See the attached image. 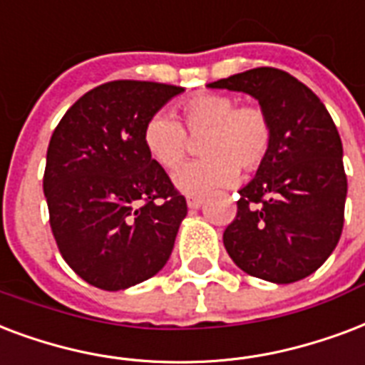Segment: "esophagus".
I'll return each instance as SVG.
<instances>
[{
    "label": "esophagus",
    "instance_id": "34e87169",
    "mask_svg": "<svg viewBox=\"0 0 365 365\" xmlns=\"http://www.w3.org/2000/svg\"><path fill=\"white\" fill-rule=\"evenodd\" d=\"M202 205L201 195H189L187 197V207L189 208H199Z\"/></svg>",
    "mask_w": 365,
    "mask_h": 365
}]
</instances>
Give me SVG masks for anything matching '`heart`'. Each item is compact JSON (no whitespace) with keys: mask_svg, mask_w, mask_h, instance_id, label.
Here are the masks:
<instances>
[{"mask_svg":"<svg viewBox=\"0 0 365 365\" xmlns=\"http://www.w3.org/2000/svg\"><path fill=\"white\" fill-rule=\"evenodd\" d=\"M178 113L182 122L168 115H153L143 124L141 141L155 163L176 170L191 151L187 133L193 139L202 138L205 158L176 174V183L183 191L207 193L227 187L235 183L239 170H260L274 149V120L258 103L237 105L232 96L202 91L180 103Z\"/></svg>","mask_w":365,"mask_h":365,"instance_id":"obj_1","label":"heart"}]
</instances>
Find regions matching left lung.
<instances>
[{"mask_svg":"<svg viewBox=\"0 0 365 365\" xmlns=\"http://www.w3.org/2000/svg\"><path fill=\"white\" fill-rule=\"evenodd\" d=\"M208 86L257 97L275 128L268 160L239 191L237 214L224 232L227 255L266 282L304 279L343 233L346 174L337 126L308 86L274 66Z\"/></svg>","mask_w":365,"mask_h":365,"instance_id":"left-lung-1","label":"left lung"}]
</instances>
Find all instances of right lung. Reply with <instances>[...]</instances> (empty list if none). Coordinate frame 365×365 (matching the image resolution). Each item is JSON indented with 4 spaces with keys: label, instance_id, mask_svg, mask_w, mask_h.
Here are the masks:
<instances>
[{
    "label": "right lung",
    "instance_id": "right-lung-1",
    "mask_svg": "<svg viewBox=\"0 0 365 365\" xmlns=\"http://www.w3.org/2000/svg\"><path fill=\"white\" fill-rule=\"evenodd\" d=\"M182 91L143 80L101 83L66 110L49 139V226L65 262L93 287H132L170 258L187 202L147 155L141 130Z\"/></svg>",
    "mask_w": 365,
    "mask_h": 365
}]
</instances>
